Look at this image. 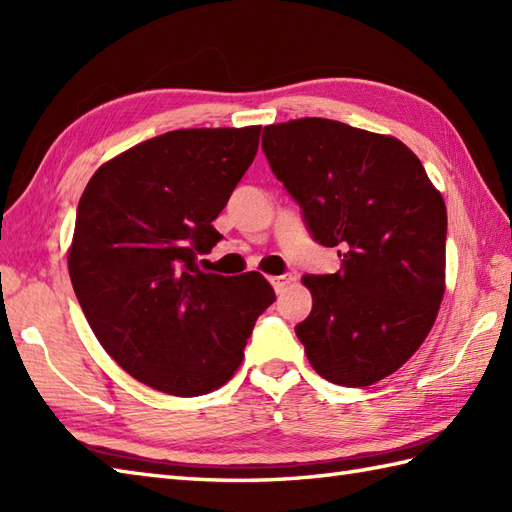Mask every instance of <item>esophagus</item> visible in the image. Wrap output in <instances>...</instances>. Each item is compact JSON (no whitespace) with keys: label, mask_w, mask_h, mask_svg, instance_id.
<instances>
[{"label":"esophagus","mask_w":512,"mask_h":512,"mask_svg":"<svg viewBox=\"0 0 512 512\" xmlns=\"http://www.w3.org/2000/svg\"><path fill=\"white\" fill-rule=\"evenodd\" d=\"M268 281H270V284H273V288L277 292H281L292 281V275H273V277H268Z\"/></svg>","instance_id":"34e87169"}]
</instances>
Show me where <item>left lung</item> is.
I'll list each match as a JSON object with an SVG mask.
<instances>
[{
	"instance_id": "1",
	"label": "left lung",
	"mask_w": 512,
	"mask_h": 512,
	"mask_svg": "<svg viewBox=\"0 0 512 512\" xmlns=\"http://www.w3.org/2000/svg\"><path fill=\"white\" fill-rule=\"evenodd\" d=\"M262 149L341 270L306 275L312 312L295 332L314 372L367 387L405 365L444 297L447 206L398 138L330 118L264 127Z\"/></svg>"
}]
</instances>
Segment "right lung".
Masks as SVG:
<instances>
[{
  "label": "right lung",
  "mask_w": 512,
  "mask_h": 512,
  "mask_svg": "<svg viewBox=\"0 0 512 512\" xmlns=\"http://www.w3.org/2000/svg\"><path fill=\"white\" fill-rule=\"evenodd\" d=\"M262 127L176 129L105 162L76 209L72 288L129 376L171 396L231 380L275 290L259 273L198 268L213 220L255 160Z\"/></svg>",
  "instance_id": "add662e5"
}]
</instances>
